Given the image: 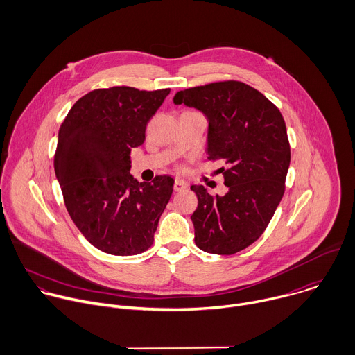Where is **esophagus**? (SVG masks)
I'll return each mask as SVG.
<instances>
[{
	"label": "esophagus",
	"instance_id": "34e87169",
	"mask_svg": "<svg viewBox=\"0 0 355 355\" xmlns=\"http://www.w3.org/2000/svg\"><path fill=\"white\" fill-rule=\"evenodd\" d=\"M187 188H188V184H187V182H184V181H181V180H175V182H174V191L182 192V191H185Z\"/></svg>",
	"mask_w": 355,
	"mask_h": 355
}]
</instances>
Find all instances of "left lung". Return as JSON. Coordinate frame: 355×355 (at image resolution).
<instances>
[{
  "instance_id": "left-lung-1",
  "label": "left lung",
  "mask_w": 355,
  "mask_h": 355,
  "mask_svg": "<svg viewBox=\"0 0 355 355\" xmlns=\"http://www.w3.org/2000/svg\"><path fill=\"white\" fill-rule=\"evenodd\" d=\"M174 103L207 116V159L228 164L217 170L228 188L224 196L191 187L199 202L191 216L195 243L211 254H235L263 235L285 193L291 164L285 120L260 91L236 80L178 91Z\"/></svg>"
}]
</instances>
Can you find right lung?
I'll list each match as a JSON object with an SVG mask.
<instances>
[{
    "mask_svg": "<svg viewBox=\"0 0 355 355\" xmlns=\"http://www.w3.org/2000/svg\"><path fill=\"white\" fill-rule=\"evenodd\" d=\"M170 88H98L69 110L53 156L67 213L84 238L113 256L148 250L174 180L138 182L130 174L131 149L144 144L148 121Z\"/></svg>",
    "mask_w": 355,
    "mask_h": 355,
    "instance_id": "1",
    "label": "right lung"
}]
</instances>
